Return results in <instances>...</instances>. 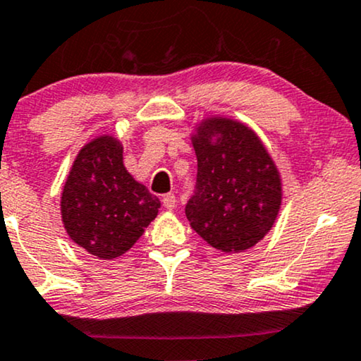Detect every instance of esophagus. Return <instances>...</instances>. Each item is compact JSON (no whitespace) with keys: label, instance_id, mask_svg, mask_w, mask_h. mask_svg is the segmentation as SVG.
I'll return each mask as SVG.
<instances>
[{"label":"esophagus","instance_id":"obj_1","mask_svg":"<svg viewBox=\"0 0 361 361\" xmlns=\"http://www.w3.org/2000/svg\"><path fill=\"white\" fill-rule=\"evenodd\" d=\"M163 207H165L166 209H175V207H176V196L173 195V193H168V195H165L163 196Z\"/></svg>","mask_w":361,"mask_h":361}]
</instances>
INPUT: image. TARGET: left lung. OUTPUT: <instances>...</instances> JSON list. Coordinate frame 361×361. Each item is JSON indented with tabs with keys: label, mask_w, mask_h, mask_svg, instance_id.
Masks as SVG:
<instances>
[{
	"label": "left lung",
	"mask_w": 361,
	"mask_h": 361,
	"mask_svg": "<svg viewBox=\"0 0 361 361\" xmlns=\"http://www.w3.org/2000/svg\"><path fill=\"white\" fill-rule=\"evenodd\" d=\"M191 143L198 159L196 191L185 208L191 228L225 253L252 248L281 207L275 161L252 128L231 118H204Z\"/></svg>",
	"instance_id": "obj_1"
}]
</instances>
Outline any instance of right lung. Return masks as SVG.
I'll return each mask as SVG.
<instances>
[{
    "instance_id": "add662e5",
    "label": "right lung",
    "mask_w": 361,
    "mask_h": 361,
    "mask_svg": "<svg viewBox=\"0 0 361 361\" xmlns=\"http://www.w3.org/2000/svg\"><path fill=\"white\" fill-rule=\"evenodd\" d=\"M161 207L123 165V145L111 135L86 143L61 193V220L76 245L99 259L121 257Z\"/></svg>"
}]
</instances>
